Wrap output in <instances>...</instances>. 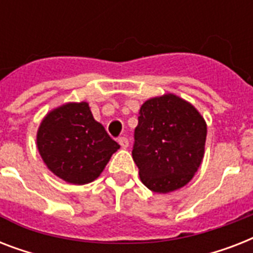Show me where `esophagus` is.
Returning <instances> with one entry per match:
<instances>
[{
  "mask_svg": "<svg viewBox=\"0 0 253 253\" xmlns=\"http://www.w3.org/2000/svg\"><path fill=\"white\" fill-rule=\"evenodd\" d=\"M118 143L121 144L122 148H127V147H128V139L125 138V136H121V138L118 139Z\"/></svg>",
  "mask_w": 253,
  "mask_h": 253,
  "instance_id": "1",
  "label": "esophagus"
}]
</instances>
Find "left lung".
<instances>
[{
    "instance_id": "1",
    "label": "left lung",
    "mask_w": 253,
    "mask_h": 253,
    "mask_svg": "<svg viewBox=\"0 0 253 253\" xmlns=\"http://www.w3.org/2000/svg\"><path fill=\"white\" fill-rule=\"evenodd\" d=\"M206 132L196 107L177 95L146 101L139 111L132 146L143 184L156 193L188 184L204 158Z\"/></svg>"
}]
</instances>
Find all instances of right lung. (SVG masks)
<instances>
[{
  "instance_id": "obj_1",
  "label": "right lung",
  "mask_w": 253,
  "mask_h": 253,
  "mask_svg": "<svg viewBox=\"0 0 253 253\" xmlns=\"http://www.w3.org/2000/svg\"><path fill=\"white\" fill-rule=\"evenodd\" d=\"M37 143L49 170L75 185L95 180L119 148L95 122L86 102L67 103L51 111L38 130Z\"/></svg>"
}]
</instances>
